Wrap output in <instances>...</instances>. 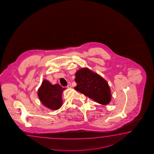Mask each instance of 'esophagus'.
Segmentation results:
<instances>
[{"label": "esophagus", "instance_id": "obj_1", "mask_svg": "<svg viewBox=\"0 0 154 154\" xmlns=\"http://www.w3.org/2000/svg\"><path fill=\"white\" fill-rule=\"evenodd\" d=\"M67 88H72V85H71V84L69 82L68 83V86H67Z\"/></svg>", "mask_w": 154, "mask_h": 154}]
</instances>
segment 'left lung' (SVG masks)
<instances>
[{
	"label": "left lung",
	"instance_id": "obj_1",
	"mask_svg": "<svg viewBox=\"0 0 154 154\" xmlns=\"http://www.w3.org/2000/svg\"><path fill=\"white\" fill-rule=\"evenodd\" d=\"M77 85L75 90L102 105L111 100V91L108 84L101 76L87 68H83L75 73Z\"/></svg>",
	"mask_w": 154,
	"mask_h": 154
}]
</instances>
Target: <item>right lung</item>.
Listing matches in <instances>:
<instances>
[{
	"mask_svg": "<svg viewBox=\"0 0 154 154\" xmlns=\"http://www.w3.org/2000/svg\"><path fill=\"white\" fill-rule=\"evenodd\" d=\"M65 89L59 84L52 85L48 80H44L38 89V96L44 106L56 110L62 106V94Z\"/></svg>",
	"mask_w": 154,
	"mask_h": 154,
	"instance_id": "add662e5",
	"label": "right lung"
}]
</instances>
